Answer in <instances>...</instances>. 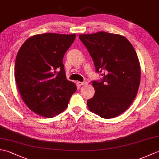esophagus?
Here are the masks:
<instances>
[{"mask_svg":"<svg viewBox=\"0 0 159 159\" xmlns=\"http://www.w3.org/2000/svg\"><path fill=\"white\" fill-rule=\"evenodd\" d=\"M78 84H79V85H87V82L86 81V80H84L83 82H78Z\"/></svg>","mask_w":159,"mask_h":159,"instance_id":"34e87169","label":"esophagus"}]
</instances>
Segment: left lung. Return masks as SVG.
<instances>
[{
  "label": "left lung",
  "instance_id": "1",
  "mask_svg": "<svg viewBox=\"0 0 159 159\" xmlns=\"http://www.w3.org/2000/svg\"><path fill=\"white\" fill-rule=\"evenodd\" d=\"M79 38L92 57L96 72L103 76L92 80L95 94L87 100V107L105 119L120 116L133 102L140 84L135 50L124 36L104 31L79 35Z\"/></svg>",
  "mask_w": 159,
  "mask_h": 159
}]
</instances>
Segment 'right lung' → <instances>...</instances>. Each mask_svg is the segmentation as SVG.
Wrapping results in <instances>:
<instances>
[{"label": "right lung", "mask_w": 159, "mask_h": 159, "mask_svg": "<svg viewBox=\"0 0 159 159\" xmlns=\"http://www.w3.org/2000/svg\"><path fill=\"white\" fill-rule=\"evenodd\" d=\"M76 35L45 33L32 36L20 47L15 79L24 102L33 112L52 117L65 110L76 91L66 79L63 59Z\"/></svg>", "instance_id": "1"}]
</instances>
